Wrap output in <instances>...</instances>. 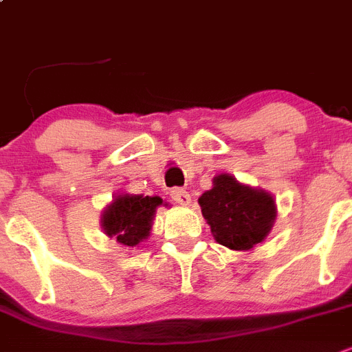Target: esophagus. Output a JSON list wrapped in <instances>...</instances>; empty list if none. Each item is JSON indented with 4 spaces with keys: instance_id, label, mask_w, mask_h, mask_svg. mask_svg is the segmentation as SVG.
Segmentation results:
<instances>
[{
    "instance_id": "34e87169",
    "label": "esophagus",
    "mask_w": 352,
    "mask_h": 352,
    "mask_svg": "<svg viewBox=\"0 0 352 352\" xmlns=\"http://www.w3.org/2000/svg\"><path fill=\"white\" fill-rule=\"evenodd\" d=\"M170 199H173L174 202L182 204V206H188L190 201H192L190 193L186 192V190H183V188H173V190H170Z\"/></svg>"
}]
</instances>
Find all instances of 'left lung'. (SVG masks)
<instances>
[{
    "instance_id": "1",
    "label": "left lung",
    "mask_w": 352,
    "mask_h": 352,
    "mask_svg": "<svg viewBox=\"0 0 352 352\" xmlns=\"http://www.w3.org/2000/svg\"><path fill=\"white\" fill-rule=\"evenodd\" d=\"M212 237L228 250L248 251L262 243L276 220V202L269 192L239 183L230 174L212 178V188L199 197Z\"/></svg>"
}]
</instances>
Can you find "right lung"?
Segmentation results:
<instances>
[{"instance_id":"right-lung-1","label":"right lung","mask_w":352,"mask_h":352,"mask_svg":"<svg viewBox=\"0 0 352 352\" xmlns=\"http://www.w3.org/2000/svg\"><path fill=\"white\" fill-rule=\"evenodd\" d=\"M162 206L160 197L122 193L102 211L101 227L122 246L134 248L150 235L153 214Z\"/></svg>"}]
</instances>
